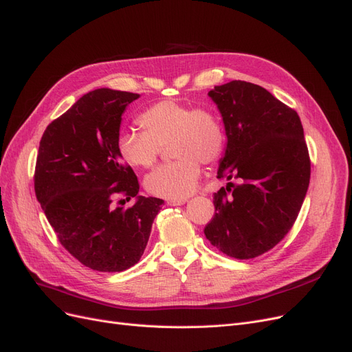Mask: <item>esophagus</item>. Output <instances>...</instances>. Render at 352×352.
I'll list each match as a JSON object with an SVG mask.
<instances>
[{
    "mask_svg": "<svg viewBox=\"0 0 352 352\" xmlns=\"http://www.w3.org/2000/svg\"><path fill=\"white\" fill-rule=\"evenodd\" d=\"M186 201L187 200H184V198H179V200H168L166 204L168 206H182V204H186Z\"/></svg>",
    "mask_w": 352,
    "mask_h": 352,
    "instance_id": "esophagus-1",
    "label": "esophagus"
}]
</instances>
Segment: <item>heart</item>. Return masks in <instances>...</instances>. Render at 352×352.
Returning <instances> with one entry per match:
<instances>
[{"instance_id":"1","label":"heart","mask_w":352,"mask_h":352,"mask_svg":"<svg viewBox=\"0 0 352 352\" xmlns=\"http://www.w3.org/2000/svg\"><path fill=\"white\" fill-rule=\"evenodd\" d=\"M142 132L125 131L118 136L120 158L133 168H149L162 146L175 160L145 177V190L155 197L184 198L194 191L201 164L214 165L223 155L226 136L219 118L207 108H192L177 100H160L140 116Z\"/></svg>"}]
</instances>
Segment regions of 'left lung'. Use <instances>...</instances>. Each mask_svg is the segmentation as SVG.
Listing matches in <instances>:
<instances>
[{"label": "left lung", "mask_w": 352, "mask_h": 352, "mask_svg": "<svg viewBox=\"0 0 352 352\" xmlns=\"http://www.w3.org/2000/svg\"><path fill=\"white\" fill-rule=\"evenodd\" d=\"M208 96L227 135L217 178L239 184L214 194L216 214L204 234L227 256L253 258L287 234L307 195L311 160L303 128L292 108L258 85L233 80Z\"/></svg>", "instance_id": "1"}]
</instances>
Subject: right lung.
Wrapping results in <instances>:
<instances>
[{"instance_id": "right-lung-1", "label": "right lung", "mask_w": 352, "mask_h": 352, "mask_svg": "<svg viewBox=\"0 0 352 352\" xmlns=\"http://www.w3.org/2000/svg\"><path fill=\"white\" fill-rule=\"evenodd\" d=\"M138 98L91 90L45 128L38 146L37 200L60 244L98 272H122L140 262L164 204L138 195V178L116 146L122 113ZM120 196H135L137 203L116 208Z\"/></svg>"}]
</instances>
